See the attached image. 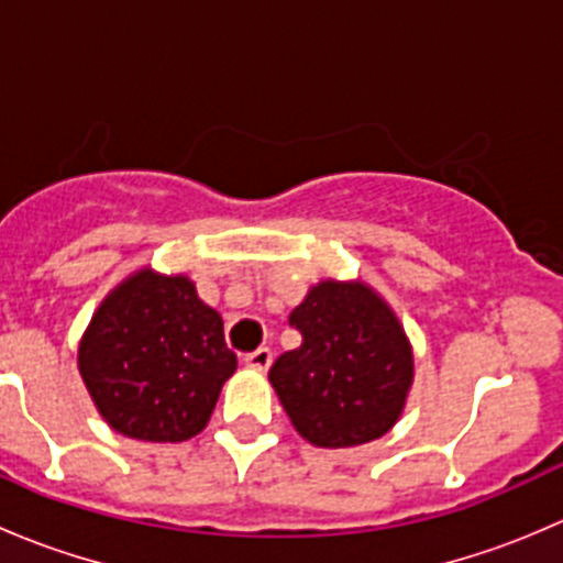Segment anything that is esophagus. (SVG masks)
I'll return each mask as SVG.
<instances>
[{
    "label": "esophagus",
    "mask_w": 563,
    "mask_h": 563,
    "mask_svg": "<svg viewBox=\"0 0 563 563\" xmlns=\"http://www.w3.org/2000/svg\"><path fill=\"white\" fill-rule=\"evenodd\" d=\"M245 365L250 371H258V373H266L272 365V351L269 349H258L253 351V354L245 356Z\"/></svg>",
    "instance_id": "34e87169"
}]
</instances>
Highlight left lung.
I'll return each mask as SVG.
<instances>
[{"label":"left lung","mask_w":563,"mask_h":563,"mask_svg":"<svg viewBox=\"0 0 563 563\" xmlns=\"http://www.w3.org/2000/svg\"><path fill=\"white\" fill-rule=\"evenodd\" d=\"M288 323L302 345L277 356L269 382L297 433L323 450L389 433L411 391L413 349L387 299L360 277H327Z\"/></svg>","instance_id":"left-lung-1"}]
</instances>
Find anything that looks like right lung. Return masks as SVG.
<instances>
[{
  "mask_svg": "<svg viewBox=\"0 0 563 563\" xmlns=\"http://www.w3.org/2000/svg\"><path fill=\"white\" fill-rule=\"evenodd\" d=\"M234 371L218 310L190 277L152 266L108 291L78 343V373L108 428L155 444L201 433Z\"/></svg>",
  "mask_w": 563,
  "mask_h": 563,
  "instance_id": "add662e5",
  "label": "right lung"
}]
</instances>
